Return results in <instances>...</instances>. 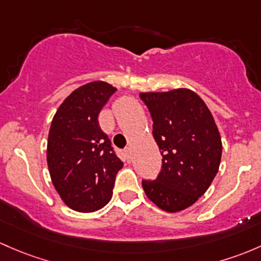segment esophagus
<instances>
[{
    "instance_id": "34e87169",
    "label": "esophagus",
    "mask_w": 261,
    "mask_h": 261,
    "mask_svg": "<svg viewBox=\"0 0 261 261\" xmlns=\"http://www.w3.org/2000/svg\"><path fill=\"white\" fill-rule=\"evenodd\" d=\"M125 153L126 156H127V159H131V147H126Z\"/></svg>"
}]
</instances>
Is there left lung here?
<instances>
[{
  "label": "left lung",
  "instance_id": "left-lung-1",
  "mask_svg": "<svg viewBox=\"0 0 261 261\" xmlns=\"http://www.w3.org/2000/svg\"><path fill=\"white\" fill-rule=\"evenodd\" d=\"M163 165L155 180H142L150 200L167 213L191 206L205 194L220 166L221 138L210 110L195 92L176 89L142 92Z\"/></svg>",
  "mask_w": 261,
  "mask_h": 261
}]
</instances>
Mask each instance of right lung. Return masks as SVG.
<instances>
[{"mask_svg": "<svg viewBox=\"0 0 261 261\" xmlns=\"http://www.w3.org/2000/svg\"><path fill=\"white\" fill-rule=\"evenodd\" d=\"M116 91L103 81L79 87L55 114L48 133L47 165L55 189L72 210L105 206L123 163L98 125V114Z\"/></svg>", "mask_w": 261, "mask_h": 261, "instance_id": "right-lung-1", "label": "right lung"}]
</instances>
